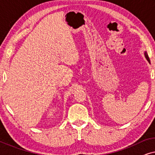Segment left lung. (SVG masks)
Listing matches in <instances>:
<instances>
[{
	"label": "left lung",
	"instance_id": "obj_1",
	"mask_svg": "<svg viewBox=\"0 0 155 155\" xmlns=\"http://www.w3.org/2000/svg\"><path fill=\"white\" fill-rule=\"evenodd\" d=\"M145 57H146V58H147V60L149 61V63H150V58H149V57H148V55H147V52H145Z\"/></svg>",
	"mask_w": 155,
	"mask_h": 155
}]
</instances>
